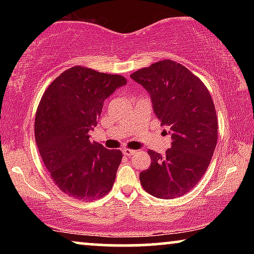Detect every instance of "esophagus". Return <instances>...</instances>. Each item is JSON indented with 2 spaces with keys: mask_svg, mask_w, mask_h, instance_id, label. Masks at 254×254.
I'll use <instances>...</instances> for the list:
<instances>
[{
  "mask_svg": "<svg viewBox=\"0 0 254 254\" xmlns=\"http://www.w3.org/2000/svg\"><path fill=\"white\" fill-rule=\"evenodd\" d=\"M124 155L127 156V157H131V156L136 154V151L135 150H130V149H124Z\"/></svg>",
  "mask_w": 254,
  "mask_h": 254,
  "instance_id": "1",
  "label": "esophagus"
}]
</instances>
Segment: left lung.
<instances>
[{
  "instance_id": "left-lung-1",
  "label": "left lung",
  "mask_w": 254,
  "mask_h": 254,
  "mask_svg": "<svg viewBox=\"0 0 254 254\" xmlns=\"http://www.w3.org/2000/svg\"><path fill=\"white\" fill-rule=\"evenodd\" d=\"M130 77L149 92L155 114L171 135L164 156L148 151L151 164L140 173L141 185L158 199L182 196L202 178L216 147L213 98L197 76L172 60L138 69Z\"/></svg>"
}]
</instances>
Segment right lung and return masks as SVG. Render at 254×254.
Returning a JSON list of instances; mask_svg holds the SVG:
<instances>
[{
    "label": "right lung",
    "mask_w": 254,
    "mask_h": 254,
    "mask_svg": "<svg viewBox=\"0 0 254 254\" xmlns=\"http://www.w3.org/2000/svg\"><path fill=\"white\" fill-rule=\"evenodd\" d=\"M127 79L75 65L48 85L38 105L34 136L55 185L74 199L97 200L116 180L123 152L90 141L103 104Z\"/></svg>",
    "instance_id": "1"
}]
</instances>
